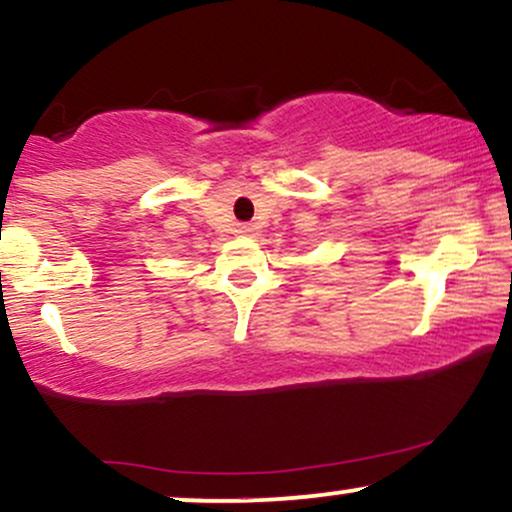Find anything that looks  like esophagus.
I'll use <instances>...</instances> for the list:
<instances>
[{"mask_svg": "<svg viewBox=\"0 0 512 512\" xmlns=\"http://www.w3.org/2000/svg\"><path fill=\"white\" fill-rule=\"evenodd\" d=\"M236 233H240V236H252V233H255V226H252V223H238Z\"/></svg>", "mask_w": 512, "mask_h": 512, "instance_id": "obj_1", "label": "esophagus"}]
</instances>
